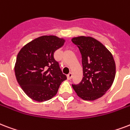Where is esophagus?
<instances>
[{
	"mask_svg": "<svg viewBox=\"0 0 130 130\" xmlns=\"http://www.w3.org/2000/svg\"><path fill=\"white\" fill-rule=\"evenodd\" d=\"M72 78V73L70 72V73L67 75V79H68V80H71Z\"/></svg>",
	"mask_w": 130,
	"mask_h": 130,
	"instance_id": "34e87169",
	"label": "esophagus"
}]
</instances>
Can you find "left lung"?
I'll use <instances>...</instances> for the list:
<instances>
[{
    "mask_svg": "<svg viewBox=\"0 0 130 130\" xmlns=\"http://www.w3.org/2000/svg\"><path fill=\"white\" fill-rule=\"evenodd\" d=\"M72 41L82 55L84 76L78 85H72L73 89L84 100H95L106 93L115 78L116 65L112 54L91 37H76Z\"/></svg>",
    "mask_w": 130,
    "mask_h": 130,
    "instance_id": "obj_1",
    "label": "left lung"
}]
</instances>
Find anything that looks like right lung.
Returning <instances> with one entry per match:
<instances>
[{
    "instance_id": "1",
    "label": "right lung",
    "mask_w": 130,
    "mask_h": 130,
    "mask_svg": "<svg viewBox=\"0 0 130 130\" xmlns=\"http://www.w3.org/2000/svg\"><path fill=\"white\" fill-rule=\"evenodd\" d=\"M65 41L54 35H43L30 41L18 52L15 77L24 93L33 100L42 102L52 99L67 79L54 58V52Z\"/></svg>"
}]
</instances>
